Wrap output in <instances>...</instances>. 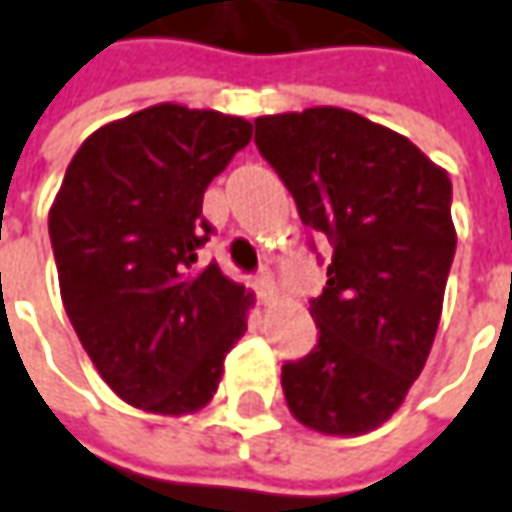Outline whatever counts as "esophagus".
Here are the masks:
<instances>
[{
  "instance_id": "esophagus-1",
  "label": "esophagus",
  "mask_w": 512,
  "mask_h": 512,
  "mask_svg": "<svg viewBox=\"0 0 512 512\" xmlns=\"http://www.w3.org/2000/svg\"><path fill=\"white\" fill-rule=\"evenodd\" d=\"M255 291H257V303L260 306H269L274 300V280L269 272H260L255 280Z\"/></svg>"
}]
</instances>
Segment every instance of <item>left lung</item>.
<instances>
[{"mask_svg": "<svg viewBox=\"0 0 512 512\" xmlns=\"http://www.w3.org/2000/svg\"><path fill=\"white\" fill-rule=\"evenodd\" d=\"M255 144L334 246L309 357L283 365L297 422L360 436L397 414L422 374L456 252L450 178L405 135L343 107L255 118Z\"/></svg>", "mask_w": 512, "mask_h": 512, "instance_id": "1", "label": "left lung"}]
</instances>
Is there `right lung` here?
Instances as JSON below:
<instances>
[{"label": "right lung", "instance_id": "right-lung-1", "mask_svg": "<svg viewBox=\"0 0 512 512\" xmlns=\"http://www.w3.org/2000/svg\"><path fill=\"white\" fill-rule=\"evenodd\" d=\"M252 141V121L152 104L87 135L50 203L70 323L101 379L161 416L206 408L255 294L198 246L203 192Z\"/></svg>", "mask_w": 512, "mask_h": 512}]
</instances>
